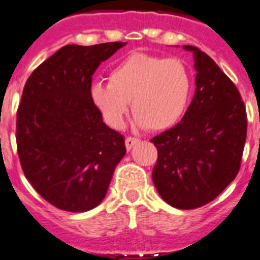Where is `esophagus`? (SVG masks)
Returning <instances> with one entry per match:
<instances>
[{
	"instance_id": "1",
	"label": "esophagus",
	"mask_w": 260,
	"mask_h": 260,
	"mask_svg": "<svg viewBox=\"0 0 260 260\" xmlns=\"http://www.w3.org/2000/svg\"><path fill=\"white\" fill-rule=\"evenodd\" d=\"M137 143H139V139H137V137L128 136L125 139V147H126V149L129 151V149L132 148V147H134L135 144H137Z\"/></svg>"
}]
</instances>
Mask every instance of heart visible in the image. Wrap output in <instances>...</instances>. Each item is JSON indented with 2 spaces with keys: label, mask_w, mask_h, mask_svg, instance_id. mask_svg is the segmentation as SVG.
<instances>
[{
  "label": "heart",
  "mask_w": 260,
  "mask_h": 260,
  "mask_svg": "<svg viewBox=\"0 0 260 260\" xmlns=\"http://www.w3.org/2000/svg\"><path fill=\"white\" fill-rule=\"evenodd\" d=\"M191 90V75L183 61L135 52L109 72L108 84H92L90 99L113 128L123 125L132 100L136 123L157 132L179 123Z\"/></svg>",
  "instance_id": "heart-1"
}]
</instances>
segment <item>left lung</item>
<instances>
[{
    "label": "left lung",
    "instance_id": "8db88e82",
    "mask_svg": "<svg viewBox=\"0 0 260 260\" xmlns=\"http://www.w3.org/2000/svg\"><path fill=\"white\" fill-rule=\"evenodd\" d=\"M193 52L196 89L180 123L151 139L157 148L152 179L159 195L180 210L210 203L240 170L247 113L239 90L208 54Z\"/></svg>",
    "mask_w": 260,
    "mask_h": 260
}]
</instances>
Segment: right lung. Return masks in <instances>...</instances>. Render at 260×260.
Listing matches in <instances>:
<instances>
[{
  "mask_svg": "<svg viewBox=\"0 0 260 260\" xmlns=\"http://www.w3.org/2000/svg\"><path fill=\"white\" fill-rule=\"evenodd\" d=\"M125 42L65 45L33 71L17 111L16 141L25 178L60 210L101 203L125 139L105 125L90 99L92 76Z\"/></svg>",
  "mask_w": 260,
  "mask_h": 260,
  "instance_id": "1",
  "label": "right lung"
}]
</instances>
